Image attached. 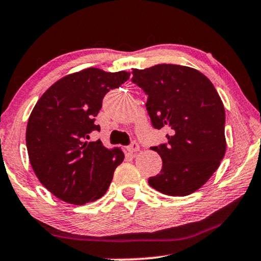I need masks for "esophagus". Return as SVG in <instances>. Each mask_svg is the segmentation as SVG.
I'll return each mask as SVG.
<instances>
[{
    "label": "esophagus",
    "instance_id": "obj_1",
    "mask_svg": "<svg viewBox=\"0 0 261 261\" xmlns=\"http://www.w3.org/2000/svg\"><path fill=\"white\" fill-rule=\"evenodd\" d=\"M139 150H140L139 144L136 143V142H133L130 144V145L127 146V151L128 152H137V151H139Z\"/></svg>",
    "mask_w": 261,
    "mask_h": 261
}]
</instances>
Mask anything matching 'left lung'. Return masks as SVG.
<instances>
[{"instance_id":"1","label":"left lung","mask_w":261,"mask_h":261,"mask_svg":"<svg viewBox=\"0 0 261 261\" xmlns=\"http://www.w3.org/2000/svg\"><path fill=\"white\" fill-rule=\"evenodd\" d=\"M132 82L148 95L145 106L167 143L152 146L162 159L149 185L162 194L189 195L209 180L226 152L225 107L215 87L199 70L178 64L133 69Z\"/></svg>"}]
</instances>
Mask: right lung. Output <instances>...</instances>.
<instances>
[{
  "label": "right lung",
  "mask_w": 261,
  "mask_h": 261,
  "mask_svg": "<svg viewBox=\"0 0 261 261\" xmlns=\"http://www.w3.org/2000/svg\"><path fill=\"white\" fill-rule=\"evenodd\" d=\"M129 79V73L88 68L63 76L40 97L27 125L30 164L41 185L66 203L100 199L123 161L121 149L89 142L100 130L95 117L103 96Z\"/></svg>",
  "instance_id": "obj_1"
}]
</instances>
